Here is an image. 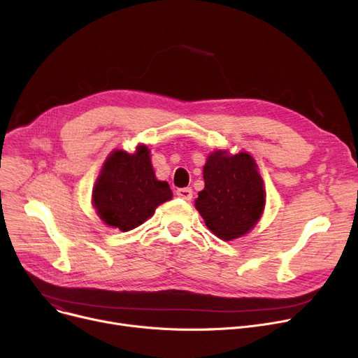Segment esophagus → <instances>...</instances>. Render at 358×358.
<instances>
[{
  "label": "esophagus",
  "mask_w": 358,
  "mask_h": 358,
  "mask_svg": "<svg viewBox=\"0 0 358 358\" xmlns=\"http://www.w3.org/2000/svg\"><path fill=\"white\" fill-rule=\"evenodd\" d=\"M177 196L182 200H192L193 199V189L192 188H178L177 189Z\"/></svg>",
  "instance_id": "34e87169"
}]
</instances>
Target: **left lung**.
I'll return each instance as SVG.
<instances>
[{"instance_id":"left-lung-1","label":"left lung","mask_w":358,"mask_h":358,"mask_svg":"<svg viewBox=\"0 0 358 358\" xmlns=\"http://www.w3.org/2000/svg\"><path fill=\"white\" fill-rule=\"evenodd\" d=\"M203 177L204 188L199 193L196 208L206 226L223 241L249 233L266 203L264 180L252 155L214 151L207 157Z\"/></svg>"}]
</instances>
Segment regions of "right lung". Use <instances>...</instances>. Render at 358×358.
<instances>
[{"instance_id": "add662e5", "label": "right lung", "mask_w": 358, "mask_h": 358, "mask_svg": "<svg viewBox=\"0 0 358 358\" xmlns=\"http://www.w3.org/2000/svg\"><path fill=\"white\" fill-rule=\"evenodd\" d=\"M171 197L169 182L155 177L147 145H138L135 154L112 151L92 192L101 220L122 231L147 222L155 208Z\"/></svg>"}]
</instances>
